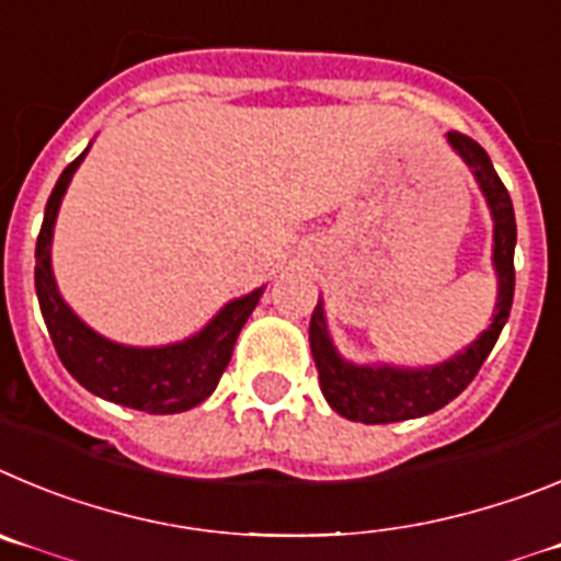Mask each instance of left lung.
Segmentation results:
<instances>
[{
    "instance_id": "obj_1",
    "label": "left lung",
    "mask_w": 561,
    "mask_h": 561,
    "mask_svg": "<svg viewBox=\"0 0 561 561\" xmlns=\"http://www.w3.org/2000/svg\"><path fill=\"white\" fill-rule=\"evenodd\" d=\"M447 142L472 170L494 220L492 265L494 274H497V301H494L492 324L469 343L467 350L458 352L450 360L436 363V366L405 368L388 366V363L357 366V363L343 360L337 355L330 330H327L324 305L318 301L310 318V350L318 368V382H321V393L327 397L332 411L352 419V422H363V425L405 422V419L427 416V413L456 400L458 393L476 380L478 368L483 366L492 346L497 343V335L506 327L508 312H512L517 224H514V206L508 198V190L497 179L492 159L476 139L450 130Z\"/></svg>"
}]
</instances>
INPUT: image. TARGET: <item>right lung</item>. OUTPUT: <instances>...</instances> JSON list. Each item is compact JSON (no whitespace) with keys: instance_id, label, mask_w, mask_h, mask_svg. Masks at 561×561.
<instances>
[{"instance_id":"obj_1","label":"right lung","mask_w":561,"mask_h":561,"mask_svg":"<svg viewBox=\"0 0 561 561\" xmlns=\"http://www.w3.org/2000/svg\"><path fill=\"white\" fill-rule=\"evenodd\" d=\"M85 153L89 148L60 173L44 209V224L35 243V293H38V305H42L44 324L53 337L55 352L69 375L85 391L98 393L103 400L145 413L190 411L218 388L220 375L231 360L237 335L254 307L260 305L265 287H256L249 296L229 301L198 335L170 343V346H125L83 324L72 307L60 299L49 245H53L60 201Z\"/></svg>"}]
</instances>
